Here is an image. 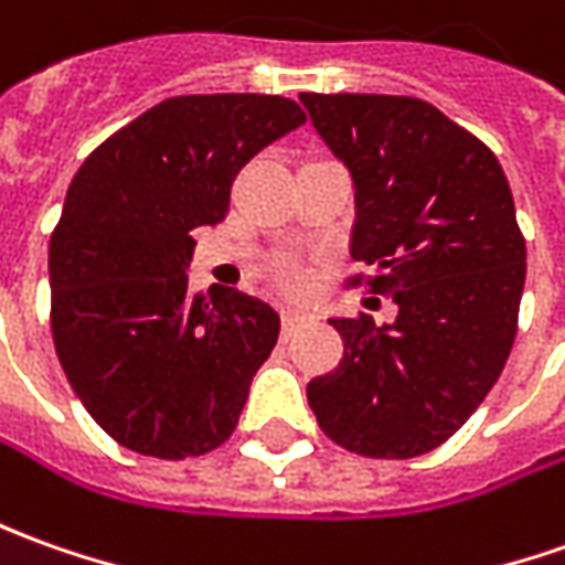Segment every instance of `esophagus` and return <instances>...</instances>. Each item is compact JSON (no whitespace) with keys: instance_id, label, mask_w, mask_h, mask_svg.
<instances>
[{"instance_id":"esophagus-1","label":"esophagus","mask_w":565,"mask_h":565,"mask_svg":"<svg viewBox=\"0 0 565 565\" xmlns=\"http://www.w3.org/2000/svg\"><path fill=\"white\" fill-rule=\"evenodd\" d=\"M312 315L306 312V309H284L281 312V324H284V333H290L294 328H299V324H306Z\"/></svg>"}]
</instances>
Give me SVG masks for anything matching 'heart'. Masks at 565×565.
<instances>
[{"instance_id":"b5f03b06","label":"heart","mask_w":565,"mask_h":565,"mask_svg":"<svg viewBox=\"0 0 565 565\" xmlns=\"http://www.w3.org/2000/svg\"><path fill=\"white\" fill-rule=\"evenodd\" d=\"M271 281L278 284L284 294H299L306 287V275L294 263H278V266L271 268Z\"/></svg>"}]
</instances>
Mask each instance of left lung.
I'll return each instance as SVG.
<instances>
[{
  "label": "left lung",
  "mask_w": 565,
  "mask_h": 565,
  "mask_svg": "<svg viewBox=\"0 0 565 565\" xmlns=\"http://www.w3.org/2000/svg\"><path fill=\"white\" fill-rule=\"evenodd\" d=\"M299 102L352 175L349 253L398 306L380 328L371 315L331 318L343 359L306 386L309 405L355 455H427L482 405L516 337L525 241L508 175L420 98L302 92Z\"/></svg>",
  "instance_id": "obj_1"
}]
</instances>
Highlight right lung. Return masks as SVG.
Masks as SVG:
<instances>
[{
    "instance_id": "right-lung-1",
    "label": "right lung",
    "mask_w": 565,
    "mask_h": 565,
    "mask_svg": "<svg viewBox=\"0 0 565 565\" xmlns=\"http://www.w3.org/2000/svg\"><path fill=\"white\" fill-rule=\"evenodd\" d=\"M302 122L281 95H179L73 175L49 244L52 337L73 393L122 448L198 458L237 427L281 318L234 287L191 294V232L222 222L241 167Z\"/></svg>"
}]
</instances>
